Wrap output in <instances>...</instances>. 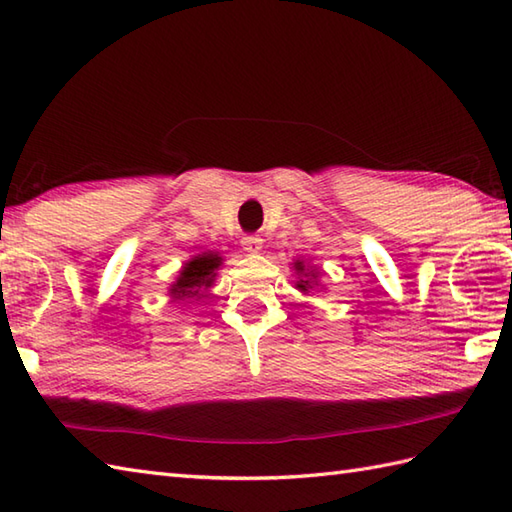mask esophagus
<instances>
[{
  "mask_svg": "<svg viewBox=\"0 0 512 512\" xmlns=\"http://www.w3.org/2000/svg\"><path fill=\"white\" fill-rule=\"evenodd\" d=\"M242 246H244L246 253H250V255H257L259 250H262L264 242H262V239H259V237L248 235V237H244V239H242Z\"/></svg>",
  "mask_w": 512,
  "mask_h": 512,
  "instance_id": "esophagus-1",
  "label": "esophagus"
}]
</instances>
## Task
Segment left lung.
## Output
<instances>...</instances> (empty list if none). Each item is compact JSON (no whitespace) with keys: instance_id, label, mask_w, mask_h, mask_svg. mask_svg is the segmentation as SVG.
Instances as JSON below:
<instances>
[{"instance_id":"obj_1","label":"left lung","mask_w":512,"mask_h":512,"mask_svg":"<svg viewBox=\"0 0 512 512\" xmlns=\"http://www.w3.org/2000/svg\"><path fill=\"white\" fill-rule=\"evenodd\" d=\"M292 268H295V275H297L295 286H297V290L303 292V295H308L310 290L321 288L319 286V268L317 266H310V264L303 262V259L297 257L295 262H292Z\"/></svg>"}]
</instances>
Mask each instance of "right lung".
Returning a JSON list of instances; mask_svg holds the SVG:
<instances>
[{
	"label": "right lung",
	"instance_id": "right-lung-1",
	"mask_svg": "<svg viewBox=\"0 0 512 512\" xmlns=\"http://www.w3.org/2000/svg\"><path fill=\"white\" fill-rule=\"evenodd\" d=\"M224 264V259L215 250H204L200 255H193L178 270L176 281H171L167 295L171 301H189L206 297L209 288H213L217 279V270Z\"/></svg>",
	"mask_w": 512,
	"mask_h": 512
}]
</instances>
